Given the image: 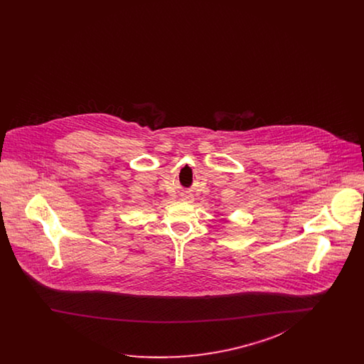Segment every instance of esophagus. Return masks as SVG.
<instances>
[{
    "instance_id": "34e87169",
    "label": "esophagus",
    "mask_w": 364,
    "mask_h": 364,
    "mask_svg": "<svg viewBox=\"0 0 364 364\" xmlns=\"http://www.w3.org/2000/svg\"><path fill=\"white\" fill-rule=\"evenodd\" d=\"M183 199L187 200V202H192L193 200V195L190 193V192H186V193H183Z\"/></svg>"
}]
</instances>
